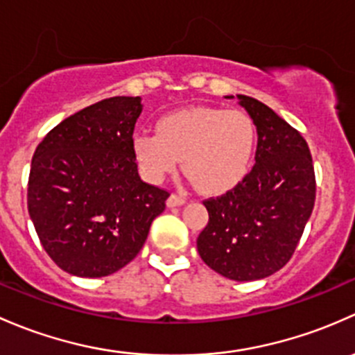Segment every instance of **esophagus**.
<instances>
[{"instance_id": "34e87169", "label": "esophagus", "mask_w": 355, "mask_h": 355, "mask_svg": "<svg viewBox=\"0 0 355 355\" xmlns=\"http://www.w3.org/2000/svg\"><path fill=\"white\" fill-rule=\"evenodd\" d=\"M186 203V196L184 195H178V193H173V195L167 198V205L169 207H179V205Z\"/></svg>"}]
</instances>
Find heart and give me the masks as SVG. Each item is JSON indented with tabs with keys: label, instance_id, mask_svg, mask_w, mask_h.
<instances>
[{
	"label": "heart",
	"instance_id": "1",
	"mask_svg": "<svg viewBox=\"0 0 355 355\" xmlns=\"http://www.w3.org/2000/svg\"><path fill=\"white\" fill-rule=\"evenodd\" d=\"M257 130L244 112L222 107H189L157 123V133H137L133 150L141 173L153 182L182 169L200 191L215 195L234 188L248 174Z\"/></svg>",
	"mask_w": 355,
	"mask_h": 355
}]
</instances>
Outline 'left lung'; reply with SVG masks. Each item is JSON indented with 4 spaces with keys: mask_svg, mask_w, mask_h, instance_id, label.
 <instances>
[{
    "mask_svg": "<svg viewBox=\"0 0 355 355\" xmlns=\"http://www.w3.org/2000/svg\"><path fill=\"white\" fill-rule=\"evenodd\" d=\"M237 98L257 126V164L227 193L205 200L208 224L196 246L211 270L250 282L292 258L311 217L316 178L302 135L257 98Z\"/></svg>",
    "mask_w": 355,
    "mask_h": 355,
    "instance_id": "8db88e82",
    "label": "left lung"
}]
</instances>
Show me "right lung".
<instances>
[{
    "mask_svg": "<svg viewBox=\"0 0 355 355\" xmlns=\"http://www.w3.org/2000/svg\"><path fill=\"white\" fill-rule=\"evenodd\" d=\"M140 97H111L54 126L35 148L27 207L51 259L76 277L118 272L144 248L169 191L138 174Z\"/></svg>",
    "mask_w": 355,
    "mask_h": 355,
    "instance_id": "obj_1",
    "label": "right lung"
}]
</instances>
